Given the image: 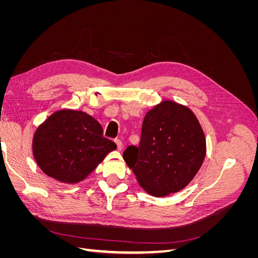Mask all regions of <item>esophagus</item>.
<instances>
[{
  "label": "esophagus",
  "mask_w": 258,
  "mask_h": 258,
  "mask_svg": "<svg viewBox=\"0 0 258 258\" xmlns=\"http://www.w3.org/2000/svg\"><path fill=\"white\" fill-rule=\"evenodd\" d=\"M114 142H115V144L117 146V151H120L121 148H122V143H121L120 140L119 139H115Z\"/></svg>",
  "instance_id": "1"
}]
</instances>
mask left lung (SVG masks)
Instances as JSON below:
<instances>
[{
	"label": "left lung",
	"mask_w": 258,
	"mask_h": 258,
	"mask_svg": "<svg viewBox=\"0 0 258 258\" xmlns=\"http://www.w3.org/2000/svg\"><path fill=\"white\" fill-rule=\"evenodd\" d=\"M206 156V138L194 113L173 101L148 112L139 146L122 157L139 184L156 197L176 192L196 175Z\"/></svg>",
	"instance_id": "1"
}]
</instances>
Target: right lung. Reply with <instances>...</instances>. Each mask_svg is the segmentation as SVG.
Segmentation results:
<instances>
[{
	"mask_svg": "<svg viewBox=\"0 0 258 258\" xmlns=\"http://www.w3.org/2000/svg\"><path fill=\"white\" fill-rule=\"evenodd\" d=\"M101 124L88 114L63 110L52 114L34 135L33 155L44 172L64 183H77L115 150Z\"/></svg>",
	"mask_w": 258,
	"mask_h": 258,
	"instance_id": "obj_1",
	"label": "right lung"
}]
</instances>
